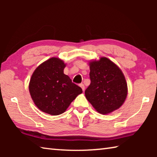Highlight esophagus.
I'll list each match as a JSON object with an SVG mask.
<instances>
[{
	"label": "esophagus",
	"mask_w": 157,
	"mask_h": 157,
	"mask_svg": "<svg viewBox=\"0 0 157 157\" xmlns=\"http://www.w3.org/2000/svg\"><path fill=\"white\" fill-rule=\"evenodd\" d=\"M79 86H80L81 88H82V91H84V89H85V87H84V85L83 84H79Z\"/></svg>",
	"instance_id": "obj_1"
}]
</instances>
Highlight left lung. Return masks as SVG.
<instances>
[{
  "label": "left lung",
  "instance_id": "1",
  "mask_svg": "<svg viewBox=\"0 0 157 157\" xmlns=\"http://www.w3.org/2000/svg\"><path fill=\"white\" fill-rule=\"evenodd\" d=\"M91 84L85 96L98 112L107 114L118 109L125 100L127 84L123 72L107 57L89 62Z\"/></svg>",
  "mask_w": 157,
  "mask_h": 157
}]
</instances>
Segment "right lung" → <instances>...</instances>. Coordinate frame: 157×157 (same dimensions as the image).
Segmentation results:
<instances>
[{
	"label": "right lung",
	"mask_w": 157,
	"mask_h": 157,
	"mask_svg": "<svg viewBox=\"0 0 157 157\" xmlns=\"http://www.w3.org/2000/svg\"><path fill=\"white\" fill-rule=\"evenodd\" d=\"M66 64L62 59L52 57L42 63L34 71L29 84V91L34 104L50 115L63 113L82 93L63 73Z\"/></svg>",
	"instance_id": "1"
}]
</instances>
